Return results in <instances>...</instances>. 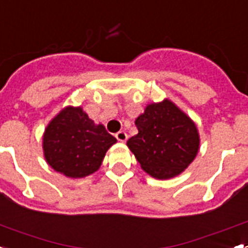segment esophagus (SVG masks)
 Wrapping results in <instances>:
<instances>
[{
    "instance_id": "obj_1",
    "label": "esophagus",
    "mask_w": 248,
    "mask_h": 248,
    "mask_svg": "<svg viewBox=\"0 0 248 248\" xmlns=\"http://www.w3.org/2000/svg\"><path fill=\"white\" fill-rule=\"evenodd\" d=\"M115 137H116V139L119 140V142H125L126 139H128V134H126L125 132H122V130L116 133Z\"/></svg>"
}]
</instances>
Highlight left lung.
<instances>
[{"label": "left lung", "instance_id": "obj_1", "mask_svg": "<svg viewBox=\"0 0 248 248\" xmlns=\"http://www.w3.org/2000/svg\"><path fill=\"white\" fill-rule=\"evenodd\" d=\"M136 125L138 134L126 144L142 169L156 179L181 173L199 151L195 124L170 100L147 106Z\"/></svg>", "mask_w": 248, "mask_h": 248}]
</instances>
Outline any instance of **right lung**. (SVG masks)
<instances>
[{
  "label": "right lung",
  "mask_w": 248,
  "mask_h": 248,
  "mask_svg": "<svg viewBox=\"0 0 248 248\" xmlns=\"http://www.w3.org/2000/svg\"><path fill=\"white\" fill-rule=\"evenodd\" d=\"M116 139L95 125L81 108H65L46 126L43 148L46 162L63 175L79 179L99 170Z\"/></svg>",
  "instance_id": "right-lung-1"
}]
</instances>
